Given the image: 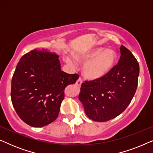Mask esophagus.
<instances>
[{
	"label": "esophagus",
	"instance_id": "esophagus-1",
	"mask_svg": "<svg viewBox=\"0 0 153 153\" xmlns=\"http://www.w3.org/2000/svg\"><path fill=\"white\" fill-rule=\"evenodd\" d=\"M83 83V79L82 78H81V77H79V78L78 79V80L76 81V85H78V86H80V85H81V83Z\"/></svg>",
	"mask_w": 153,
	"mask_h": 153
}]
</instances>
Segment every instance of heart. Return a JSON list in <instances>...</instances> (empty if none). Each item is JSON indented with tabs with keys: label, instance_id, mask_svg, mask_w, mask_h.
<instances>
[{
	"label": "heart",
	"instance_id": "1",
	"mask_svg": "<svg viewBox=\"0 0 153 153\" xmlns=\"http://www.w3.org/2000/svg\"><path fill=\"white\" fill-rule=\"evenodd\" d=\"M77 60L86 62L83 67V74L89 79L95 80L107 74L116 61V53L110 49L97 48L77 54ZM69 64H73L72 60L67 58Z\"/></svg>",
	"mask_w": 153,
	"mask_h": 153
}]
</instances>
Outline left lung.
Wrapping results in <instances>:
<instances>
[{
  "label": "left lung",
  "mask_w": 153,
  "mask_h": 153,
  "mask_svg": "<svg viewBox=\"0 0 153 153\" xmlns=\"http://www.w3.org/2000/svg\"><path fill=\"white\" fill-rule=\"evenodd\" d=\"M118 64L102 78L85 81L79 98L91 120L106 122L126 109L137 91L139 65L124 46L120 47Z\"/></svg>",
  "instance_id": "8db88e82"
}]
</instances>
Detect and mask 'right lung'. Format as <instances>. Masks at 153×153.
Segmentation results:
<instances>
[{"instance_id": "add662e5", "label": "right lung", "mask_w": 153, "mask_h": 153, "mask_svg": "<svg viewBox=\"0 0 153 153\" xmlns=\"http://www.w3.org/2000/svg\"><path fill=\"white\" fill-rule=\"evenodd\" d=\"M58 56L32 50L20 58L12 79V105L19 118L32 127H40L58 118L65 89L79 75L60 69Z\"/></svg>"}]
</instances>
